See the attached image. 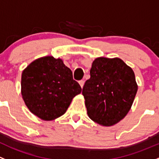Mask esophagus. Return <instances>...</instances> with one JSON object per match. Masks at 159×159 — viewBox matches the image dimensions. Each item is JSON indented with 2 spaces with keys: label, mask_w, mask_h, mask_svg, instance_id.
Masks as SVG:
<instances>
[{
  "label": "esophagus",
  "mask_w": 159,
  "mask_h": 159,
  "mask_svg": "<svg viewBox=\"0 0 159 159\" xmlns=\"http://www.w3.org/2000/svg\"><path fill=\"white\" fill-rule=\"evenodd\" d=\"M79 84H80V86L81 87V88H82L83 87H84V80H81V81H79Z\"/></svg>",
  "instance_id": "esophagus-1"
}]
</instances>
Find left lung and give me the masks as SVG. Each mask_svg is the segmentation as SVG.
I'll use <instances>...</instances> for the list:
<instances>
[{
  "instance_id": "1",
  "label": "left lung",
  "mask_w": 159,
  "mask_h": 159,
  "mask_svg": "<svg viewBox=\"0 0 159 159\" xmlns=\"http://www.w3.org/2000/svg\"><path fill=\"white\" fill-rule=\"evenodd\" d=\"M91 78L82 94L88 115L103 126L123 120L134 101L138 90L133 70L119 58L99 57L92 62Z\"/></svg>"
}]
</instances>
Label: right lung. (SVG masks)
<instances>
[{
    "label": "right lung",
    "mask_w": 159,
    "mask_h": 159,
    "mask_svg": "<svg viewBox=\"0 0 159 159\" xmlns=\"http://www.w3.org/2000/svg\"><path fill=\"white\" fill-rule=\"evenodd\" d=\"M81 92V86L61 58H39L22 72L23 101L33 114L43 120L51 121L62 116Z\"/></svg>",
    "instance_id": "obj_1"
}]
</instances>
